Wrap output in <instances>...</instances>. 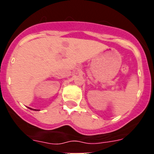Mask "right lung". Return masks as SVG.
Here are the masks:
<instances>
[{
    "label": "right lung",
    "mask_w": 154,
    "mask_h": 154,
    "mask_svg": "<svg viewBox=\"0 0 154 154\" xmlns=\"http://www.w3.org/2000/svg\"><path fill=\"white\" fill-rule=\"evenodd\" d=\"M29 109H31V108H29ZM32 110H38V109H33Z\"/></svg>",
    "instance_id": "add662e5"
}]
</instances>
